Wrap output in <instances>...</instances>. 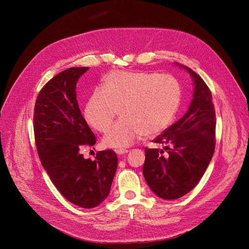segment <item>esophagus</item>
<instances>
[{
    "mask_svg": "<svg viewBox=\"0 0 249 249\" xmlns=\"http://www.w3.org/2000/svg\"><path fill=\"white\" fill-rule=\"evenodd\" d=\"M128 153V150H125V149H119V150H116V154L119 155V156H123V155H126Z\"/></svg>",
    "mask_w": 249,
    "mask_h": 249,
    "instance_id": "34e87169",
    "label": "esophagus"
}]
</instances>
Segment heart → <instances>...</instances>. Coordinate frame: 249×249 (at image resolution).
I'll return each instance as SVG.
<instances>
[{
  "instance_id": "heart-1",
  "label": "heart",
  "mask_w": 249,
  "mask_h": 249,
  "mask_svg": "<svg viewBox=\"0 0 249 249\" xmlns=\"http://www.w3.org/2000/svg\"><path fill=\"white\" fill-rule=\"evenodd\" d=\"M181 100L179 82L170 75L114 71L89 98L85 117L97 131L110 127L102 140L106 148L123 149L142 135L154 137L172 122Z\"/></svg>"
}]
</instances>
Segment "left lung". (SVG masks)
I'll return each mask as SVG.
<instances>
[{"label": "left lung", "mask_w": 249, "mask_h": 249, "mask_svg": "<svg viewBox=\"0 0 249 249\" xmlns=\"http://www.w3.org/2000/svg\"><path fill=\"white\" fill-rule=\"evenodd\" d=\"M193 81V98L186 113L158 136L154 143L164 151L145 149L143 174L151 190L164 200L190 192L205 173L215 151L216 114L212 94L194 71L179 64Z\"/></svg>", "instance_id": "obj_1"}]
</instances>
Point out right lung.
Returning <instances> with one entry per match:
<instances>
[{"label": "right lung", "instance_id": "add662e5", "mask_svg": "<svg viewBox=\"0 0 249 249\" xmlns=\"http://www.w3.org/2000/svg\"><path fill=\"white\" fill-rule=\"evenodd\" d=\"M89 69L69 68L51 79L37 96L33 116L36 149L52 183L68 201L87 209L107 198L118 164L111 150L97 153L94 160L81 153L95 144L76 93Z\"/></svg>", "mask_w": 249, "mask_h": 249}]
</instances>
